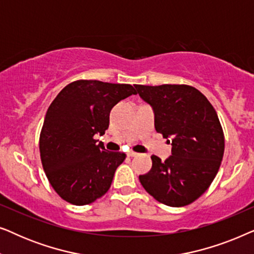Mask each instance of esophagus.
I'll return each instance as SVG.
<instances>
[{"instance_id": "obj_1", "label": "esophagus", "mask_w": 254, "mask_h": 254, "mask_svg": "<svg viewBox=\"0 0 254 254\" xmlns=\"http://www.w3.org/2000/svg\"><path fill=\"white\" fill-rule=\"evenodd\" d=\"M138 154L137 152H134V151H129V152H127V156L128 157H135V156H137Z\"/></svg>"}]
</instances>
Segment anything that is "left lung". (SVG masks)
Here are the masks:
<instances>
[{"label":"left lung","mask_w":254,"mask_h":254,"mask_svg":"<svg viewBox=\"0 0 254 254\" xmlns=\"http://www.w3.org/2000/svg\"><path fill=\"white\" fill-rule=\"evenodd\" d=\"M134 86L154 111L156 130L172 145L164 162L151 156L152 168L138 177L140 183L166 206L190 204L210 186L223 158L224 135L216 111L193 86Z\"/></svg>","instance_id":"8db88e82"}]
</instances>
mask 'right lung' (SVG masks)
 Here are the masks:
<instances>
[{
    "label": "right lung",
    "instance_id": "obj_1",
    "mask_svg": "<svg viewBox=\"0 0 254 254\" xmlns=\"http://www.w3.org/2000/svg\"><path fill=\"white\" fill-rule=\"evenodd\" d=\"M136 95L130 84L79 79L64 86L48 107L40 133L43 168L62 199L84 206L103 196L126 154L107 151L105 134L114 105Z\"/></svg>",
    "mask_w": 254,
    "mask_h": 254
}]
</instances>
